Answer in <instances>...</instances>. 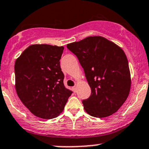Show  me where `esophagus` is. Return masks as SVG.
Masks as SVG:
<instances>
[{
  "mask_svg": "<svg viewBox=\"0 0 149 149\" xmlns=\"http://www.w3.org/2000/svg\"><path fill=\"white\" fill-rule=\"evenodd\" d=\"M72 89H73V91H74V92H76V91H77V86H73Z\"/></svg>",
  "mask_w": 149,
  "mask_h": 149,
  "instance_id": "34e87169",
  "label": "esophagus"
}]
</instances>
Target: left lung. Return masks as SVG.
Returning <instances> with one entry per match:
<instances>
[{
  "label": "left lung",
  "instance_id": "1",
  "mask_svg": "<svg viewBox=\"0 0 149 149\" xmlns=\"http://www.w3.org/2000/svg\"><path fill=\"white\" fill-rule=\"evenodd\" d=\"M67 48L78 58L91 88V96L82 101L85 111L99 118L116 113L131 88V74L124 51L101 36L68 43Z\"/></svg>",
  "mask_w": 149,
  "mask_h": 149
}]
</instances>
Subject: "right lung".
Returning a JSON list of instances; mask_svg holds the SVG:
<instances>
[{"mask_svg":"<svg viewBox=\"0 0 149 149\" xmlns=\"http://www.w3.org/2000/svg\"><path fill=\"white\" fill-rule=\"evenodd\" d=\"M63 46L33 44L15 63L17 94L38 118L53 119L63 112L72 91L65 87L60 60Z\"/></svg>","mask_w":149,"mask_h":149,"instance_id":"add662e5","label":"right lung"}]
</instances>
